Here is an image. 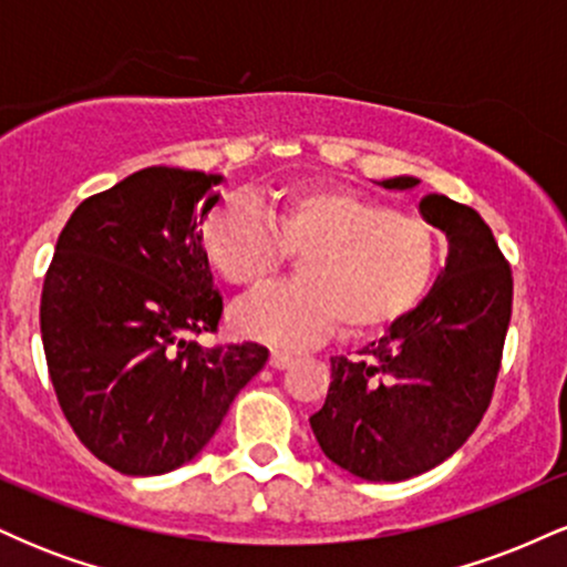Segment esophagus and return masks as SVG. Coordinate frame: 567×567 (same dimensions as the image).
Segmentation results:
<instances>
[{
	"label": "esophagus",
	"mask_w": 567,
	"mask_h": 567,
	"mask_svg": "<svg viewBox=\"0 0 567 567\" xmlns=\"http://www.w3.org/2000/svg\"><path fill=\"white\" fill-rule=\"evenodd\" d=\"M292 360H296V357L288 354V351H271L269 365L275 368V370H285L288 365H292Z\"/></svg>",
	"instance_id": "34e87169"
}]
</instances>
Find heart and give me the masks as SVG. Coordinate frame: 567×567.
Masks as SVG:
<instances>
[{
  "label": "heart",
  "instance_id": "obj_1",
  "mask_svg": "<svg viewBox=\"0 0 567 567\" xmlns=\"http://www.w3.org/2000/svg\"><path fill=\"white\" fill-rule=\"evenodd\" d=\"M202 247L231 285L261 282L301 252V279L231 306L239 336L277 349L322 341L338 322L351 333L386 328L424 298L440 261L426 218L336 184L288 188L269 216L247 197H226L202 226Z\"/></svg>",
  "mask_w": 567,
  "mask_h": 567
}]
</instances>
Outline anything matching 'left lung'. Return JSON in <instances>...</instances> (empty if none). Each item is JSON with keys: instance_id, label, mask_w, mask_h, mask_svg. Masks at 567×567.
<instances>
[{"instance_id": "left-lung-1", "label": "left lung", "mask_w": 567, "mask_h": 567, "mask_svg": "<svg viewBox=\"0 0 567 567\" xmlns=\"http://www.w3.org/2000/svg\"><path fill=\"white\" fill-rule=\"evenodd\" d=\"M383 188H415L396 175ZM419 210L447 237L426 298L368 343L330 360L324 405L309 419L322 453L354 477L400 483L458 451L483 421L512 317V269L477 210L426 194Z\"/></svg>"}]
</instances>
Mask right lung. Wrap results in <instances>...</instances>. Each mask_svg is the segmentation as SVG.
I'll return each instance as SVG.
<instances>
[{"instance_id":"1","label":"right lung","mask_w":567,"mask_h":567,"mask_svg":"<svg viewBox=\"0 0 567 567\" xmlns=\"http://www.w3.org/2000/svg\"><path fill=\"white\" fill-rule=\"evenodd\" d=\"M220 181L146 167L84 199L58 237L39 306L50 381L82 445L122 474L192 461L269 360L250 341H192L224 311L202 247Z\"/></svg>"}]
</instances>
